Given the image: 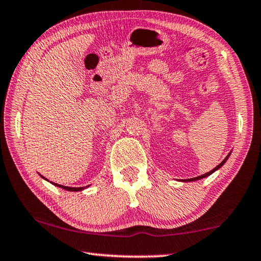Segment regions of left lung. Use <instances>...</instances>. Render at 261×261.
Returning <instances> with one entry per match:
<instances>
[{
  "mask_svg": "<svg viewBox=\"0 0 261 261\" xmlns=\"http://www.w3.org/2000/svg\"><path fill=\"white\" fill-rule=\"evenodd\" d=\"M228 157H229V154H228V156H227L225 159H223V162H221L220 164H219V165H218L217 167H214L213 170H212V171H210L208 173H205L204 175H200V176H197V177H194V179H188V180H186V181H195V180H199V179H203V177H206V176H208L210 174H212V173H213L214 171H217L218 168H220V167L223 165V164H225V162L227 161V158H228Z\"/></svg>",
  "mask_w": 261,
  "mask_h": 261,
  "instance_id": "left-lung-1",
  "label": "left lung"
}]
</instances>
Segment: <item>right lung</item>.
<instances>
[{"mask_svg":"<svg viewBox=\"0 0 261 261\" xmlns=\"http://www.w3.org/2000/svg\"><path fill=\"white\" fill-rule=\"evenodd\" d=\"M53 185L57 186V187H61V188H63V189H66V190H70V191H80V190L84 189V188H82V187H79V188H72V187H65V186H61V185L54 184V182H53Z\"/></svg>","mask_w":261,"mask_h":261,"instance_id":"obj_1","label":"right lung"}]
</instances>
